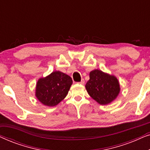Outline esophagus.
I'll return each mask as SVG.
<instances>
[{"label":"esophagus","mask_w":150,"mask_h":150,"mask_svg":"<svg viewBox=\"0 0 150 150\" xmlns=\"http://www.w3.org/2000/svg\"><path fill=\"white\" fill-rule=\"evenodd\" d=\"M79 83H80V84H81V85H84V84H85V80H84V79H82V80H81V81Z\"/></svg>","instance_id":"1"}]
</instances>
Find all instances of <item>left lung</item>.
<instances>
[{"label":"left lung","instance_id":"1","mask_svg":"<svg viewBox=\"0 0 150 150\" xmlns=\"http://www.w3.org/2000/svg\"><path fill=\"white\" fill-rule=\"evenodd\" d=\"M89 77L85 85L86 89L89 96L99 104H109L118 96L120 84L114 76L95 69L90 72Z\"/></svg>","mask_w":150,"mask_h":150}]
</instances>
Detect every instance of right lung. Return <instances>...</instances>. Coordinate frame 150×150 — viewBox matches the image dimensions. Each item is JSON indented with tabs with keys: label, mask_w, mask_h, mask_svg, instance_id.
<instances>
[{
	"label": "right lung",
	"mask_w": 150,
	"mask_h": 150,
	"mask_svg": "<svg viewBox=\"0 0 150 150\" xmlns=\"http://www.w3.org/2000/svg\"><path fill=\"white\" fill-rule=\"evenodd\" d=\"M71 84L72 80L69 76L59 71H53L39 80L35 96L44 105L56 106L66 97Z\"/></svg>",
	"instance_id": "add662e5"
}]
</instances>
